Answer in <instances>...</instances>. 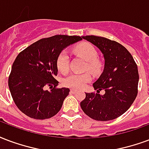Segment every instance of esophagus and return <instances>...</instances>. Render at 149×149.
Wrapping results in <instances>:
<instances>
[{
  "instance_id": "1",
  "label": "esophagus",
  "mask_w": 149,
  "mask_h": 149,
  "mask_svg": "<svg viewBox=\"0 0 149 149\" xmlns=\"http://www.w3.org/2000/svg\"><path fill=\"white\" fill-rule=\"evenodd\" d=\"M77 90H76V89H71V90H70V92H71V93H72V94H74V93H76V92H77Z\"/></svg>"
}]
</instances>
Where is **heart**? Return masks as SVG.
Wrapping results in <instances>:
<instances>
[{
    "mask_svg": "<svg viewBox=\"0 0 149 149\" xmlns=\"http://www.w3.org/2000/svg\"><path fill=\"white\" fill-rule=\"evenodd\" d=\"M73 51L87 61L85 69L94 74L99 73L102 69V64L99 60L98 51L92 44L84 42L78 44L73 48ZM57 67L60 72L65 74L69 70V58L66 51H62L57 59ZM91 80L89 73H72L64 80L63 83L66 87L73 89H80Z\"/></svg>",
    "mask_w": 149,
    "mask_h": 149,
    "instance_id": "1",
    "label": "heart"
}]
</instances>
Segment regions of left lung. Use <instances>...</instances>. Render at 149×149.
Listing matches in <instances>:
<instances>
[{
	"instance_id": "obj_1",
	"label": "left lung",
	"mask_w": 149,
	"mask_h": 149,
	"mask_svg": "<svg viewBox=\"0 0 149 149\" xmlns=\"http://www.w3.org/2000/svg\"><path fill=\"white\" fill-rule=\"evenodd\" d=\"M102 53L105 65L102 73L93 84L97 93H85L80 102L83 111L96 121L115 119L125 113L137 95L139 74L133 56L115 41L95 35L82 36ZM101 90L105 94L100 95Z\"/></svg>"
}]
</instances>
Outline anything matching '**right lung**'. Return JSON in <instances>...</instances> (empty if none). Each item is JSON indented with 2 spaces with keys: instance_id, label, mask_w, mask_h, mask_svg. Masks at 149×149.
<instances>
[{
  "instance_id": "add662e5",
  "label": "right lung",
  "mask_w": 149,
  "mask_h": 149,
  "mask_svg": "<svg viewBox=\"0 0 149 149\" xmlns=\"http://www.w3.org/2000/svg\"><path fill=\"white\" fill-rule=\"evenodd\" d=\"M81 39L75 35H54L35 42L19 54L12 66L8 87L24 114L42 120L59 112L69 89L56 88L57 59L63 49ZM47 85L51 86L50 91L45 90Z\"/></svg>"
}]
</instances>
